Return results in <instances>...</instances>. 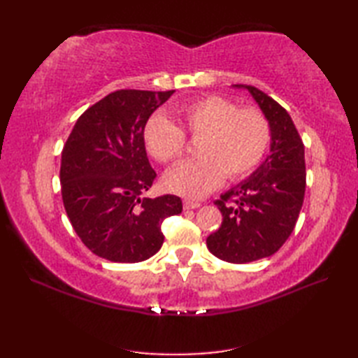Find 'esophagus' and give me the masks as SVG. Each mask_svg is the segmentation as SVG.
<instances>
[{"label":"esophagus","mask_w":358,"mask_h":358,"mask_svg":"<svg viewBox=\"0 0 358 358\" xmlns=\"http://www.w3.org/2000/svg\"><path fill=\"white\" fill-rule=\"evenodd\" d=\"M183 206H185V209H196V208H200V203H199V201L185 200V201H183Z\"/></svg>","instance_id":"obj_1"}]
</instances>
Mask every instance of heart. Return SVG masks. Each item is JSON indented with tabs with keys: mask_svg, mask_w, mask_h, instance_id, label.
Wrapping results in <instances>:
<instances>
[{
	"mask_svg": "<svg viewBox=\"0 0 358 358\" xmlns=\"http://www.w3.org/2000/svg\"><path fill=\"white\" fill-rule=\"evenodd\" d=\"M181 129L163 113L152 115L143 127V143L158 163H172L183 155L185 135L199 140V158L181 163L167 172V191L187 199L214 191L223 177L235 181L262 163L271 143V126L264 113L254 108H238L223 96H204L185 103L177 110Z\"/></svg>",
	"mask_w": 358,
	"mask_h": 358,
	"instance_id": "1",
	"label": "heart"
}]
</instances>
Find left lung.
<instances>
[{"mask_svg": "<svg viewBox=\"0 0 358 358\" xmlns=\"http://www.w3.org/2000/svg\"><path fill=\"white\" fill-rule=\"evenodd\" d=\"M271 126V154L250 177L222 194L215 201L223 215L210 234L208 249L220 260L243 264L271 257L292 234L306 189L305 146L286 109L248 85Z\"/></svg>", "mask_w": 358, "mask_h": 358, "instance_id": "obj_1", "label": "left lung"}]
</instances>
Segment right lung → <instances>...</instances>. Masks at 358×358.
Returning <instances> with one entry per match:
<instances>
[{
    "mask_svg": "<svg viewBox=\"0 0 358 358\" xmlns=\"http://www.w3.org/2000/svg\"><path fill=\"white\" fill-rule=\"evenodd\" d=\"M173 90L121 89L77 120L62 152V195L71 224L87 249L113 263H138L164 241L163 220L183 210L177 195L144 192L157 177L143 127Z\"/></svg>",
    "mask_w": 358,
    "mask_h": 358,
    "instance_id": "right-lung-1",
    "label": "right lung"
}]
</instances>
